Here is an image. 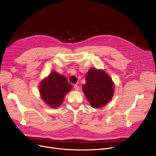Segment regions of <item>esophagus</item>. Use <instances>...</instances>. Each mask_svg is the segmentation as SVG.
I'll return each instance as SVG.
<instances>
[{"label":"esophagus","instance_id":"obj_1","mask_svg":"<svg viewBox=\"0 0 156 156\" xmlns=\"http://www.w3.org/2000/svg\"><path fill=\"white\" fill-rule=\"evenodd\" d=\"M74 88L75 89V90H79L80 87L78 85H74Z\"/></svg>","mask_w":156,"mask_h":156}]
</instances>
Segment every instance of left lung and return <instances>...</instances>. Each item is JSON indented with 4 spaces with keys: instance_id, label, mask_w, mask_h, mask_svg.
<instances>
[{
    "instance_id": "left-lung-1",
    "label": "left lung",
    "mask_w": 156,
    "mask_h": 156,
    "mask_svg": "<svg viewBox=\"0 0 156 156\" xmlns=\"http://www.w3.org/2000/svg\"><path fill=\"white\" fill-rule=\"evenodd\" d=\"M83 92L94 108L103 107L112 99L114 84L111 77L102 70L91 68L87 73Z\"/></svg>"
}]
</instances>
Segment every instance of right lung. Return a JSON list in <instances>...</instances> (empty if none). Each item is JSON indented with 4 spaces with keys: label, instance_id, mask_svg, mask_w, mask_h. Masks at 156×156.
<instances>
[{
    "label": "right lung",
    "instance_id": "1",
    "mask_svg": "<svg viewBox=\"0 0 156 156\" xmlns=\"http://www.w3.org/2000/svg\"><path fill=\"white\" fill-rule=\"evenodd\" d=\"M71 88L66 78L53 71L40 83V93L47 104L55 108L61 105L65 95Z\"/></svg>",
    "mask_w": 156,
    "mask_h": 156
}]
</instances>
